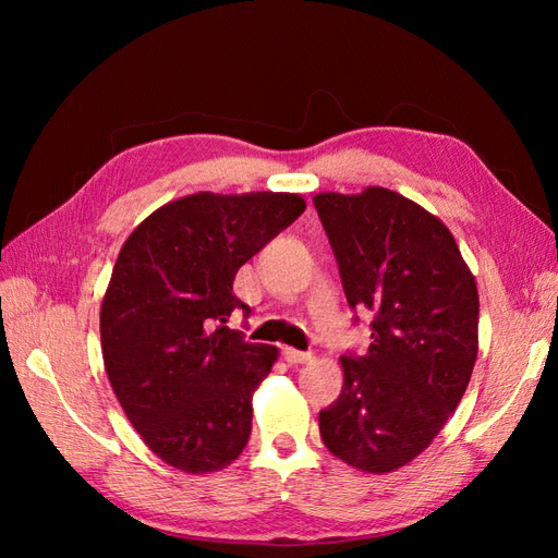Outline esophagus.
I'll return each mask as SVG.
<instances>
[{"label": "esophagus", "mask_w": 558, "mask_h": 558, "mask_svg": "<svg viewBox=\"0 0 558 558\" xmlns=\"http://www.w3.org/2000/svg\"><path fill=\"white\" fill-rule=\"evenodd\" d=\"M281 353H283L286 363H291V365H302V363H310L312 361V353L310 351H298V349L286 347Z\"/></svg>", "instance_id": "34e87169"}]
</instances>
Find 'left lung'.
I'll use <instances>...</instances> for the list:
<instances>
[{
  "label": "left lung",
  "instance_id": "left-lung-1",
  "mask_svg": "<svg viewBox=\"0 0 558 558\" xmlns=\"http://www.w3.org/2000/svg\"><path fill=\"white\" fill-rule=\"evenodd\" d=\"M314 207L349 307L375 314L373 344L340 359L342 393L318 412L320 440L381 475L424 451L465 393L477 361L475 277L440 218L393 191L320 193Z\"/></svg>",
  "mask_w": 558,
  "mask_h": 558
}]
</instances>
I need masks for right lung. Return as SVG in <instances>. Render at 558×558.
Listing matches in <instances>:
<instances>
[{
  "label": "right lung",
  "instance_id": "add662e5",
  "mask_svg": "<svg viewBox=\"0 0 558 558\" xmlns=\"http://www.w3.org/2000/svg\"><path fill=\"white\" fill-rule=\"evenodd\" d=\"M291 193H197L150 214L123 244L99 312L113 393L148 449L177 470L230 465L248 442L251 398L277 347L228 316L238 269L305 211Z\"/></svg>",
  "mask_w": 558,
  "mask_h": 558
}]
</instances>
